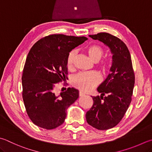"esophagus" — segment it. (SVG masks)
Masks as SVG:
<instances>
[{
	"instance_id": "34e87169",
	"label": "esophagus",
	"mask_w": 152,
	"mask_h": 152,
	"mask_svg": "<svg viewBox=\"0 0 152 152\" xmlns=\"http://www.w3.org/2000/svg\"><path fill=\"white\" fill-rule=\"evenodd\" d=\"M85 94L84 93H83V92H81V91H80V92H79V96H85Z\"/></svg>"
}]
</instances>
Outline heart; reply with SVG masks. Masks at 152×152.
<instances>
[{
	"label": "heart",
	"instance_id": "obj_1",
	"mask_svg": "<svg viewBox=\"0 0 152 152\" xmlns=\"http://www.w3.org/2000/svg\"><path fill=\"white\" fill-rule=\"evenodd\" d=\"M86 51L88 56L94 62L99 61L104 54V50L98 45H92L88 46ZM76 55L75 51H71L68 53L67 57V65L68 68L73 67L74 59ZM104 69L107 67V65L103 66ZM101 81V77L99 73L95 72L81 73L75 75L72 79V84L74 87L84 92H88L98 85Z\"/></svg>",
	"mask_w": 152,
	"mask_h": 152
}]
</instances>
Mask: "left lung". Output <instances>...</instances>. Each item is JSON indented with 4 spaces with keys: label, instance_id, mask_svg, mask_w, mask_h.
I'll use <instances>...</instances> for the list:
<instances>
[{
    "label": "left lung",
    "instance_id": "1",
    "mask_svg": "<svg viewBox=\"0 0 152 152\" xmlns=\"http://www.w3.org/2000/svg\"><path fill=\"white\" fill-rule=\"evenodd\" d=\"M88 36L102 42L113 54L110 73L97 88L101 96H92L93 105L86 113L88 124L108 130L121 122L132 101L135 77L131 56L126 44L116 36L106 32Z\"/></svg>",
    "mask_w": 152,
    "mask_h": 152
}]
</instances>
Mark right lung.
Here are the masks:
<instances>
[{"mask_svg": "<svg viewBox=\"0 0 152 152\" xmlns=\"http://www.w3.org/2000/svg\"><path fill=\"white\" fill-rule=\"evenodd\" d=\"M87 39L85 36L53 34L31 48L22 77V98L34 124L51 130L64 122L68 107L79 98V91L69 87L57 95L54 88L67 74L68 53Z\"/></svg>", "mask_w": 152, "mask_h": 152, "instance_id": "obj_1", "label": "right lung"}]
</instances>
